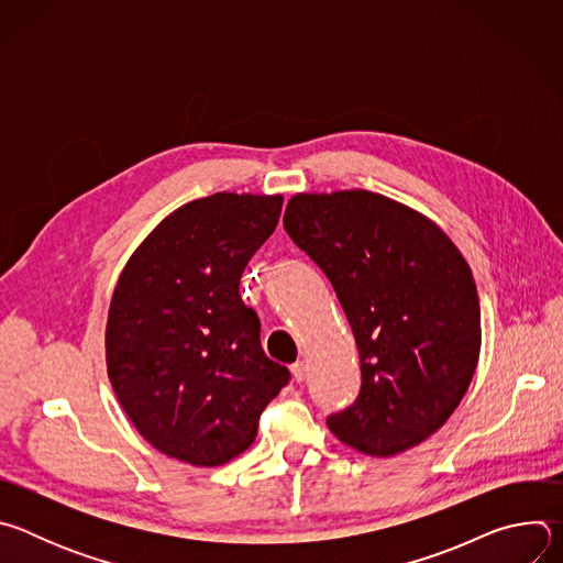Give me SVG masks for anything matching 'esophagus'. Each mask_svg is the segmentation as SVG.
Returning <instances> with one entry per match:
<instances>
[{"label":"esophagus","mask_w":563,"mask_h":563,"mask_svg":"<svg viewBox=\"0 0 563 563\" xmlns=\"http://www.w3.org/2000/svg\"><path fill=\"white\" fill-rule=\"evenodd\" d=\"M291 374H294L296 383H302V380L307 378V365H305V361L294 363V365H291Z\"/></svg>","instance_id":"34e87169"}]
</instances>
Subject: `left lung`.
<instances>
[{
	"instance_id": "8db88e82",
	"label": "left lung",
	"mask_w": 563,
	"mask_h": 563,
	"mask_svg": "<svg viewBox=\"0 0 563 563\" xmlns=\"http://www.w3.org/2000/svg\"><path fill=\"white\" fill-rule=\"evenodd\" d=\"M283 224L330 278L358 347L361 391L328 428L372 456L423 443L459 408L478 363L470 265L430 218L365 189L296 194Z\"/></svg>"
}]
</instances>
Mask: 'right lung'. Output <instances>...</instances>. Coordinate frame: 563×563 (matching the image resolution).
<instances>
[{"label": "right lung", "mask_w": 563, "mask_h": 563, "mask_svg": "<svg viewBox=\"0 0 563 563\" xmlns=\"http://www.w3.org/2000/svg\"><path fill=\"white\" fill-rule=\"evenodd\" d=\"M283 196L213 194L169 213L113 289L107 369L120 406L163 454L216 467L245 452L289 369L261 347L238 285Z\"/></svg>", "instance_id": "add662e5"}]
</instances>
